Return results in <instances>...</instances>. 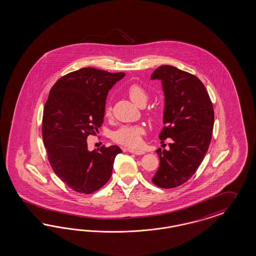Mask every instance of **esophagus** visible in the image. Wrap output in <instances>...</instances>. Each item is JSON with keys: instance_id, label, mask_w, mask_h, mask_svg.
Segmentation results:
<instances>
[{"instance_id": "obj_1", "label": "esophagus", "mask_w": 256, "mask_h": 256, "mask_svg": "<svg viewBox=\"0 0 256 256\" xmlns=\"http://www.w3.org/2000/svg\"><path fill=\"white\" fill-rule=\"evenodd\" d=\"M128 152H130V153H132L134 155H139V156H142V155H144L146 152L144 151H142V150H128Z\"/></svg>"}]
</instances>
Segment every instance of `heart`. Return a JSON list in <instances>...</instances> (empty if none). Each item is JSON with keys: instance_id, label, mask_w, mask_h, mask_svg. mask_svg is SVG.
Segmentation results:
<instances>
[{"instance_id": "1", "label": "heart", "mask_w": 256, "mask_h": 256, "mask_svg": "<svg viewBox=\"0 0 256 256\" xmlns=\"http://www.w3.org/2000/svg\"><path fill=\"white\" fill-rule=\"evenodd\" d=\"M126 94L130 97V99L137 106H144L148 99V94L146 90L137 84H133L132 86H130L126 90ZM105 115L106 117L112 116L110 108H106ZM142 133H144V130L141 126H124L114 132L112 140L115 142L124 146L130 148H136L141 144Z\"/></svg>"}]
</instances>
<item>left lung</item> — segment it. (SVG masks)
Returning a JSON list of instances; mask_svg holds the SVG:
<instances>
[{"mask_svg":"<svg viewBox=\"0 0 256 256\" xmlns=\"http://www.w3.org/2000/svg\"><path fill=\"white\" fill-rule=\"evenodd\" d=\"M151 80H162L164 92V126L160 139L173 141L169 150H157L160 168L152 182L170 189L186 182L204 159L212 140L214 108L202 82L192 74L162 65Z\"/></svg>","mask_w":256,"mask_h":256,"instance_id":"8db88e82","label":"left lung"}]
</instances>
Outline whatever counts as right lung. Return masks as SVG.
Returning <instances> with one entry per match:
<instances>
[{
	"label": "right lung",
	"mask_w": 256,
	"mask_h": 256,
	"mask_svg": "<svg viewBox=\"0 0 256 256\" xmlns=\"http://www.w3.org/2000/svg\"><path fill=\"white\" fill-rule=\"evenodd\" d=\"M124 72L82 68L63 76L50 90L42 139L54 172L72 190L92 194L105 186L122 150L105 146L88 151L87 138L102 126L108 90Z\"/></svg>",
	"instance_id": "obj_1"
}]
</instances>
